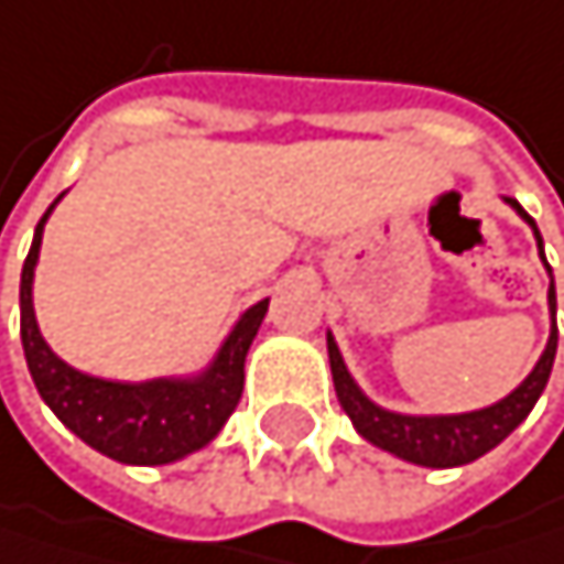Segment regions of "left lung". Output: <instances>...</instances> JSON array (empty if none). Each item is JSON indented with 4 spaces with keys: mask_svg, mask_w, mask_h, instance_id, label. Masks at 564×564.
I'll return each instance as SVG.
<instances>
[{
    "mask_svg": "<svg viewBox=\"0 0 564 564\" xmlns=\"http://www.w3.org/2000/svg\"><path fill=\"white\" fill-rule=\"evenodd\" d=\"M508 205L534 228V218L514 202L508 198ZM534 238H539V251H542V235L534 228ZM545 262V251H542ZM549 269V262H545ZM552 272V269H549ZM549 308H552V336L549 346L539 359V366L528 373V380L508 393L501 403L474 410V413H454V416H403V413H390L383 406H377L373 400H366L362 390L352 383L346 362L329 336V366H333V383H336V397L346 410V416L352 420V427L383 451L420 464V467H460L470 464L481 454H488L491 447H498L521 420L531 413V406L539 403L549 377H552V362H555V349H558V326H555V282L549 285Z\"/></svg>",
    "mask_w": 564,
    "mask_h": 564,
    "instance_id": "obj_1",
    "label": "left lung"
}]
</instances>
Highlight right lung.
I'll list each match as a JSON object with an SVG mask.
<instances>
[{
  "label": "right lung",
  "instance_id": "right-lung-1",
  "mask_svg": "<svg viewBox=\"0 0 564 564\" xmlns=\"http://www.w3.org/2000/svg\"><path fill=\"white\" fill-rule=\"evenodd\" d=\"M53 205L36 225L33 248L25 256L22 282H19L22 349L40 397L79 441H87L94 451L120 464H171L191 451H202L218 437L225 420L241 400L245 356L265 319L269 299L251 305L238 319L221 352L198 380L113 383V380L79 373L46 346L33 313V269L40 259L43 225Z\"/></svg>",
  "mask_w": 564,
  "mask_h": 564
}]
</instances>
